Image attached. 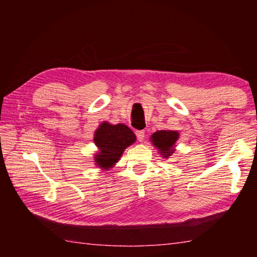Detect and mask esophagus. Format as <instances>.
Listing matches in <instances>:
<instances>
[{
    "label": "esophagus",
    "instance_id": "1",
    "mask_svg": "<svg viewBox=\"0 0 257 257\" xmlns=\"http://www.w3.org/2000/svg\"><path fill=\"white\" fill-rule=\"evenodd\" d=\"M136 136H137L138 142H143V141H144V137H145V132H144V130H137Z\"/></svg>",
    "mask_w": 257,
    "mask_h": 257
}]
</instances>
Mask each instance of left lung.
<instances>
[{"instance_id": "1", "label": "left lung", "mask_w": 257, "mask_h": 257, "mask_svg": "<svg viewBox=\"0 0 257 257\" xmlns=\"http://www.w3.org/2000/svg\"><path fill=\"white\" fill-rule=\"evenodd\" d=\"M179 138V133L176 130H158L151 136V142L162 158L169 159L176 151V143Z\"/></svg>"}]
</instances>
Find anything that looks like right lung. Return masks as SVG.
<instances>
[{
    "instance_id": "add662e5",
    "label": "right lung",
    "mask_w": 257,
    "mask_h": 257,
    "mask_svg": "<svg viewBox=\"0 0 257 257\" xmlns=\"http://www.w3.org/2000/svg\"><path fill=\"white\" fill-rule=\"evenodd\" d=\"M136 142L133 130L123 123L111 124L103 121L94 133V143L98 149L94 154L95 165L108 171L119 162L124 150Z\"/></svg>"
}]
</instances>
